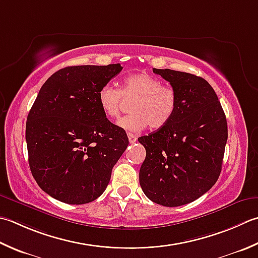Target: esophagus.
<instances>
[{"instance_id": "obj_1", "label": "esophagus", "mask_w": 258, "mask_h": 258, "mask_svg": "<svg viewBox=\"0 0 258 258\" xmlns=\"http://www.w3.org/2000/svg\"><path fill=\"white\" fill-rule=\"evenodd\" d=\"M128 141H130V143H135L136 142V140H138V136L136 135H134V134H132V133H128Z\"/></svg>"}]
</instances>
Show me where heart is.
Wrapping results in <instances>:
<instances>
[{
    "instance_id": "heart-1",
    "label": "heart",
    "mask_w": 258,
    "mask_h": 258,
    "mask_svg": "<svg viewBox=\"0 0 258 258\" xmlns=\"http://www.w3.org/2000/svg\"><path fill=\"white\" fill-rule=\"evenodd\" d=\"M124 97L135 98L132 114L118 120L119 127L128 132H140L150 125V128L164 127L176 112L179 97L176 90L153 75L140 73L124 79L123 89L106 84L98 92V104L105 116L118 117L123 108Z\"/></svg>"
}]
</instances>
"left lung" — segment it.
<instances>
[{
	"label": "left lung",
	"instance_id": "8db88e82",
	"mask_svg": "<svg viewBox=\"0 0 258 258\" xmlns=\"http://www.w3.org/2000/svg\"><path fill=\"white\" fill-rule=\"evenodd\" d=\"M176 90L179 104L164 127L139 139L146 150L140 184L153 203H192L218 180L228 138L227 120L214 88L198 76L156 69Z\"/></svg>",
	"mask_w": 258,
	"mask_h": 258
}]
</instances>
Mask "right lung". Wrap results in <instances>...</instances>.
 <instances>
[{
	"mask_svg": "<svg viewBox=\"0 0 258 258\" xmlns=\"http://www.w3.org/2000/svg\"><path fill=\"white\" fill-rule=\"evenodd\" d=\"M123 69L119 63L73 66L47 79L25 127L29 165L45 194L61 203L96 200L128 145L125 131L110 123L98 92Z\"/></svg>",
	"mask_w": 258,
	"mask_h": 258,
	"instance_id": "right-lung-1",
	"label": "right lung"
}]
</instances>
